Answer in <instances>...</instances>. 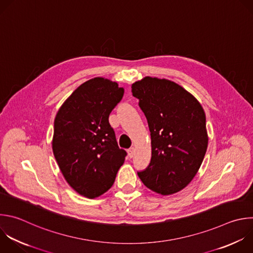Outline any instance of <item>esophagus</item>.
Listing matches in <instances>:
<instances>
[{"label": "esophagus", "mask_w": 253, "mask_h": 253, "mask_svg": "<svg viewBox=\"0 0 253 253\" xmlns=\"http://www.w3.org/2000/svg\"><path fill=\"white\" fill-rule=\"evenodd\" d=\"M128 155L130 158H133V156L135 155V149L132 147L130 149H128Z\"/></svg>", "instance_id": "34e87169"}]
</instances>
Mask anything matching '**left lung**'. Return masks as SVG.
<instances>
[{"label": "left lung", "instance_id": "8db88e82", "mask_svg": "<svg viewBox=\"0 0 253 253\" xmlns=\"http://www.w3.org/2000/svg\"><path fill=\"white\" fill-rule=\"evenodd\" d=\"M132 93L151 132V162L138 176L157 194H176L204 161L209 143L205 111L194 95L165 78L146 76L132 84Z\"/></svg>", "mask_w": 253, "mask_h": 253}]
</instances>
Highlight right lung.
Wrapping results in <instances>:
<instances>
[{
	"label": "right lung",
	"instance_id": "right-lung-1",
	"mask_svg": "<svg viewBox=\"0 0 253 253\" xmlns=\"http://www.w3.org/2000/svg\"><path fill=\"white\" fill-rule=\"evenodd\" d=\"M123 94L117 82L94 77L71 93L54 119V158L68 185L88 199L112 187L127 155L108 120Z\"/></svg>",
	"mask_w": 253,
	"mask_h": 253
}]
</instances>
